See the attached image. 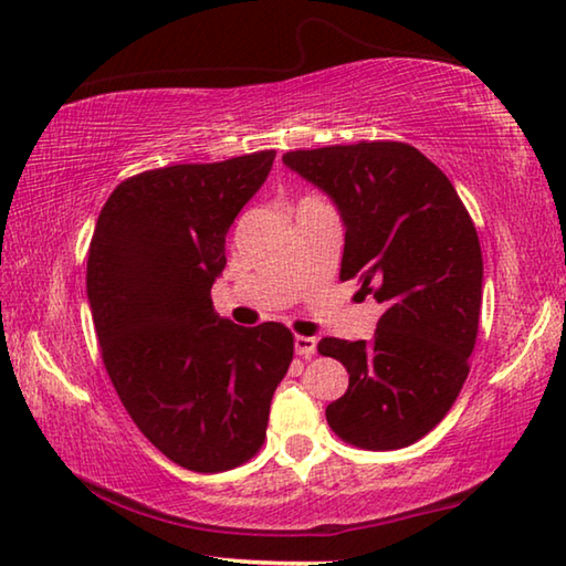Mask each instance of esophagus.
I'll use <instances>...</instances> for the list:
<instances>
[{
  "mask_svg": "<svg viewBox=\"0 0 566 566\" xmlns=\"http://www.w3.org/2000/svg\"><path fill=\"white\" fill-rule=\"evenodd\" d=\"M294 349H296V354H300V357L310 359L312 354L317 352V339H314V337H302V334H296V337H294Z\"/></svg>",
  "mask_w": 566,
  "mask_h": 566,
  "instance_id": "34e87169",
  "label": "esophagus"
}]
</instances>
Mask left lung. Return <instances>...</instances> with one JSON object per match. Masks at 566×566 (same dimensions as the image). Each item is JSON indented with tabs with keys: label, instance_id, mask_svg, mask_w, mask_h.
Returning <instances> with one entry per match:
<instances>
[{
	"label": "left lung",
	"instance_id": "1",
	"mask_svg": "<svg viewBox=\"0 0 566 566\" xmlns=\"http://www.w3.org/2000/svg\"><path fill=\"white\" fill-rule=\"evenodd\" d=\"M282 161L327 195L344 222L342 280L385 306L371 342L324 337L349 389L327 407L344 442L401 449L444 419L469 375L482 310V247L434 161L405 142L296 149Z\"/></svg>",
	"mask_w": 566,
	"mask_h": 566
}]
</instances>
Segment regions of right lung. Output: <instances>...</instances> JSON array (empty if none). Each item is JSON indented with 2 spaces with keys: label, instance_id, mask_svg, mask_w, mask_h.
I'll return each instance as SVG.
<instances>
[{
  "label": "right lung",
  "instance_id": "1",
  "mask_svg": "<svg viewBox=\"0 0 566 566\" xmlns=\"http://www.w3.org/2000/svg\"><path fill=\"white\" fill-rule=\"evenodd\" d=\"M274 157L142 171L112 191L92 234L87 296L104 367L142 434L191 472L260 452L294 354L284 324L239 327L209 296L229 227Z\"/></svg>",
  "mask_w": 566,
  "mask_h": 566
}]
</instances>
